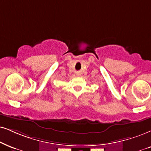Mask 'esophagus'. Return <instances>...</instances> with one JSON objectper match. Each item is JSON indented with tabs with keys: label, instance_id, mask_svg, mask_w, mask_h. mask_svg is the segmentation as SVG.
<instances>
[{
	"label": "esophagus",
	"instance_id": "1",
	"mask_svg": "<svg viewBox=\"0 0 151 151\" xmlns=\"http://www.w3.org/2000/svg\"><path fill=\"white\" fill-rule=\"evenodd\" d=\"M77 75H78V76L79 75V72H77Z\"/></svg>",
	"mask_w": 151,
	"mask_h": 151
}]
</instances>
